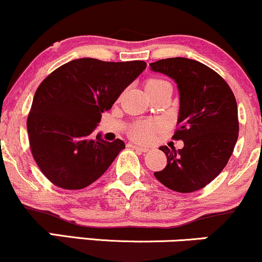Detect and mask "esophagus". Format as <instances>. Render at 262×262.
Instances as JSON below:
<instances>
[{
	"label": "esophagus",
	"instance_id": "1",
	"mask_svg": "<svg viewBox=\"0 0 262 262\" xmlns=\"http://www.w3.org/2000/svg\"><path fill=\"white\" fill-rule=\"evenodd\" d=\"M131 147V148L136 149V151L139 152H142V154H145V152L148 151V147H143V146H137V145H128Z\"/></svg>",
	"mask_w": 262,
	"mask_h": 262
}]
</instances>
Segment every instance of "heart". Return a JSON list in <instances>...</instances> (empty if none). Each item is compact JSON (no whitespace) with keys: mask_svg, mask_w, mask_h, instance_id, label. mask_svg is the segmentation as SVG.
<instances>
[{"mask_svg":"<svg viewBox=\"0 0 262 262\" xmlns=\"http://www.w3.org/2000/svg\"><path fill=\"white\" fill-rule=\"evenodd\" d=\"M168 84L167 81L162 80V79H148L146 81V89H154V88H158L161 85ZM163 123L160 121H145V122H137L131 127L128 134L134 140L136 141H145L151 140L156 134L162 131Z\"/></svg>","mask_w":262,"mask_h":262,"instance_id":"heart-1","label":"heart"}]
</instances>
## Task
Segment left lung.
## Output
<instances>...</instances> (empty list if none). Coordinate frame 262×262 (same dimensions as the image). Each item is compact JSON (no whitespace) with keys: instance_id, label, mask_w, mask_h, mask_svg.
<instances>
[{"instance_id":"1","label":"left lung","mask_w":262,"mask_h":262,"mask_svg":"<svg viewBox=\"0 0 262 262\" xmlns=\"http://www.w3.org/2000/svg\"><path fill=\"white\" fill-rule=\"evenodd\" d=\"M177 83L179 115L174 139L184 147H160L167 166L155 177L169 189L192 193L209 184L224 169L239 136L236 100L218 73L201 61L167 58L149 64Z\"/></svg>"}]
</instances>
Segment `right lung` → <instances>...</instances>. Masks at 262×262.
<instances>
[{"label":"right lung","mask_w":262,"mask_h":262,"mask_svg":"<svg viewBox=\"0 0 262 262\" xmlns=\"http://www.w3.org/2000/svg\"><path fill=\"white\" fill-rule=\"evenodd\" d=\"M142 60L80 58L51 73L38 86L27 119L31 152L53 184L83 189L101 177L125 148L121 140L92 139L123 90L146 69Z\"/></svg>","instance_id":"add662e5"}]
</instances>
